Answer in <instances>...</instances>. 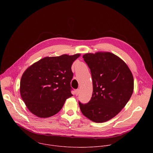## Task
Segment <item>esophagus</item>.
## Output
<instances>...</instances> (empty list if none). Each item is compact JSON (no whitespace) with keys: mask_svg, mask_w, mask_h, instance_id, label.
Here are the masks:
<instances>
[{"mask_svg":"<svg viewBox=\"0 0 153 153\" xmlns=\"http://www.w3.org/2000/svg\"><path fill=\"white\" fill-rule=\"evenodd\" d=\"M79 92H80V90H79V89H77V90H76L75 91V94H76V96H77V95L79 94Z\"/></svg>","mask_w":153,"mask_h":153,"instance_id":"1","label":"esophagus"}]
</instances>
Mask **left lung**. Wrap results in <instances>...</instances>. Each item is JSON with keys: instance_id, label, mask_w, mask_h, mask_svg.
<instances>
[{"instance_id": "1", "label": "left lung", "mask_w": 153, "mask_h": 153, "mask_svg": "<svg viewBox=\"0 0 153 153\" xmlns=\"http://www.w3.org/2000/svg\"><path fill=\"white\" fill-rule=\"evenodd\" d=\"M89 67L93 91L90 101L79 103L82 113L90 120L103 123L114 117L125 106L134 90V78L126 63L110 52L83 55Z\"/></svg>"}]
</instances>
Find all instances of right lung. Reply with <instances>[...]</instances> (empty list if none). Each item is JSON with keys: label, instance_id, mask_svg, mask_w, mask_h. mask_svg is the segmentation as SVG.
<instances>
[{"label": "right lung", "instance_id": "1", "mask_svg": "<svg viewBox=\"0 0 153 153\" xmlns=\"http://www.w3.org/2000/svg\"><path fill=\"white\" fill-rule=\"evenodd\" d=\"M80 54L45 57L30 66L22 76L20 93L28 110L40 118L57 114L71 97V65Z\"/></svg>", "mask_w": 153, "mask_h": 153}]
</instances>
